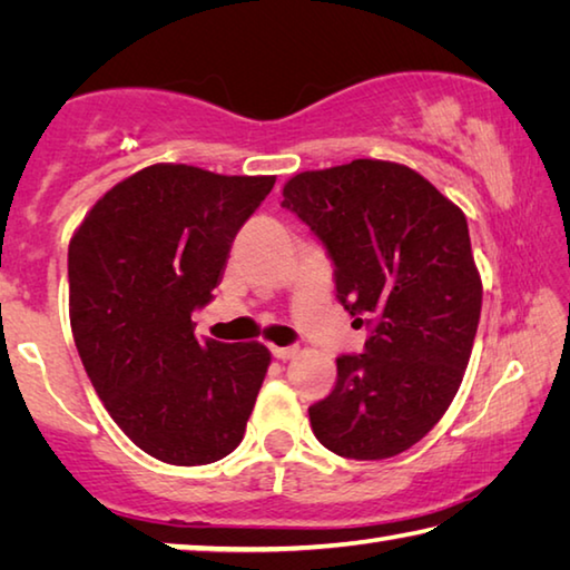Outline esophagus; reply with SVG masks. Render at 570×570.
<instances>
[{"instance_id":"34e87169","label":"esophagus","mask_w":570,"mask_h":570,"mask_svg":"<svg viewBox=\"0 0 570 570\" xmlns=\"http://www.w3.org/2000/svg\"><path fill=\"white\" fill-rule=\"evenodd\" d=\"M272 354L276 356V360L286 362V360H294L298 350H296V346H272Z\"/></svg>"}]
</instances>
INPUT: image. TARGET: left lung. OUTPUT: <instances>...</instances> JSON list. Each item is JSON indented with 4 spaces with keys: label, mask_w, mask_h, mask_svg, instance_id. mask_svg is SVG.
<instances>
[{
    "label": "left lung",
    "mask_w": 570,
    "mask_h": 570,
    "mask_svg": "<svg viewBox=\"0 0 570 570\" xmlns=\"http://www.w3.org/2000/svg\"><path fill=\"white\" fill-rule=\"evenodd\" d=\"M282 196L330 250L352 324L372 330L308 407L314 435L342 458L400 455L448 412L475 342L482 282L465 214L417 170L374 158L296 173Z\"/></svg>",
    "instance_id": "left-lung-1"
}]
</instances>
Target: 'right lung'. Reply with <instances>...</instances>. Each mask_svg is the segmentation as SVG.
Wrapping results in <instances>:
<instances>
[{
  "instance_id": "obj_1",
  "label": "right lung",
  "mask_w": 570,
  "mask_h": 570,
  "mask_svg": "<svg viewBox=\"0 0 570 570\" xmlns=\"http://www.w3.org/2000/svg\"><path fill=\"white\" fill-rule=\"evenodd\" d=\"M276 176L156 163L112 186L67 250L70 324L115 424L168 465H208L244 440L272 352L193 336L230 244Z\"/></svg>"
}]
</instances>
